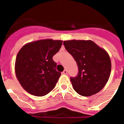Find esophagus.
<instances>
[{"label": "esophagus", "instance_id": "34e87169", "mask_svg": "<svg viewBox=\"0 0 124 124\" xmlns=\"http://www.w3.org/2000/svg\"><path fill=\"white\" fill-rule=\"evenodd\" d=\"M67 70H64V71H63V74H67Z\"/></svg>", "mask_w": 124, "mask_h": 124}]
</instances>
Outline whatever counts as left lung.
Here are the masks:
<instances>
[{
    "instance_id": "left-lung-1",
    "label": "left lung",
    "mask_w": 124,
    "mask_h": 124,
    "mask_svg": "<svg viewBox=\"0 0 124 124\" xmlns=\"http://www.w3.org/2000/svg\"><path fill=\"white\" fill-rule=\"evenodd\" d=\"M63 45L78 68L77 76L70 78L74 91L83 96L99 93L110 76L111 61L108 53L91 40H68Z\"/></svg>"
}]
</instances>
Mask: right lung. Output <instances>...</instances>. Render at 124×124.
I'll use <instances>...</instances> for the list:
<instances>
[{
  "label": "right lung",
  "mask_w": 124,
  "mask_h": 124,
  "mask_svg": "<svg viewBox=\"0 0 124 124\" xmlns=\"http://www.w3.org/2000/svg\"><path fill=\"white\" fill-rule=\"evenodd\" d=\"M63 41L41 40L25 45L15 60V74L26 91L43 96L53 89L60 77L53 56L61 48Z\"/></svg>",
  "instance_id": "obj_1"
}]
</instances>
